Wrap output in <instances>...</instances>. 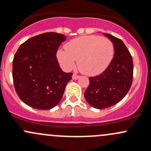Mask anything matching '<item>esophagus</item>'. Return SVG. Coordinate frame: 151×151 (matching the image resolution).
Segmentation results:
<instances>
[{
    "label": "esophagus",
    "instance_id": "1",
    "mask_svg": "<svg viewBox=\"0 0 151 151\" xmlns=\"http://www.w3.org/2000/svg\"><path fill=\"white\" fill-rule=\"evenodd\" d=\"M79 78V76L77 75V74H73L72 75V79H74V80H76V79H78Z\"/></svg>",
    "mask_w": 151,
    "mask_h": 151
}]
</instances>
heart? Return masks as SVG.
<instances>
[{
  "instance_id": "1",
  "label": "heart",
  "mask_w": 151,
  "mask_h": 151,
  "mask_svg": "<svg viewBox=\"0 0 151 151\" xmlns=\"http://www.w3.org/2000/svg\"><path fill=\"white\" fill-rule=\"evenodd\" d=\"M65 51L59 50L57 57L66 70L77 66L87 75H97L106 70L114 57L115 47L110 39L100 36H83L66 44Z\"/></svg>"
}]
</instances>
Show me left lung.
Here are the masks:
<instances>
[{
    "label": "left lung",
    "mask_w": 151,
    "mask_h": 151,
    "mask_svg": "<svg viewBox=\"0 0 151 151\" xmlns=\"http://www.w3.org/2000/svg\"><path fill=\"white\" fill-rule=\"evenodd\" d=\"M113 43L114 57L110 66L102 74L89 77V85L84 98L92 107L105 109L123 99L132 85L133 63L128 49L118 38L103 33Z\"/></svg>",
    "instance_id": "1"
}]
</instances>
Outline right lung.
I'll return each mask as SVG.
<instances>
[{
	"label": "right lung",
	"instance_id": "1",
	"mask_svg": "<svg viewBox=\"0 0 151 151\" xmlns=\"http://www.w3.org/2000/svg\"><path fill=\"white\" fill-rule=\"evenodd\" d=\"M67 39L48 32L30 38L16 51L13 61L16 92L25 104L38 110H50L59 103L72 73L63 72L57 51Z\"/></svg>",
	"mask_w": 151,
	"mask_h": 151
}]
</instances>
